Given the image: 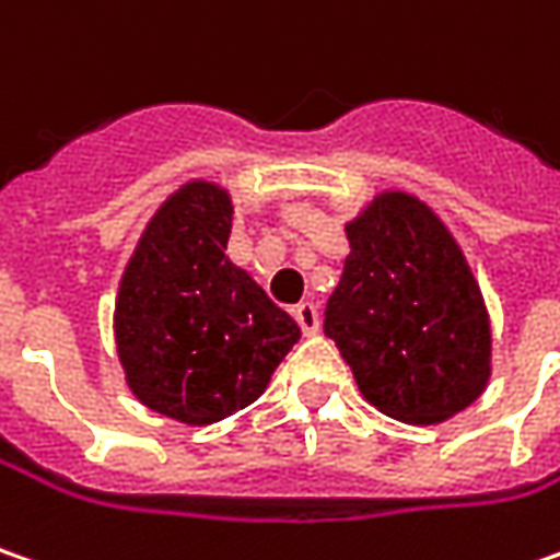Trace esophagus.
<instances>
[{"label": "esophagus", "mask_w": 560, "mask_h": 560, "mask_svg": "<svg viewBox=\"0 0 560 560\" xmlns=\"http://www.w3.org/2000/svg\"><path fill=\"white\" fill-rule=\"evenodd\" d=\"M294 318H298V325L303 328V335H316L318 331V306L316 303H310V300H303L294 306Z\"/></svg>", "instance_id": "obj_1"}]
</instances>
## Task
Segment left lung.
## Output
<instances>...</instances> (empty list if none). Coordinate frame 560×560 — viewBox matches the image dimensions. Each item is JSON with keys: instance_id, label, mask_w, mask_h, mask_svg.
I'll list each match as a JSON object with an SVG mask.
<instances>
[{"instance_id": "8db88e82", "label": "left lung", "mask_w": 560, "mask_h": 560, "mask_svg": "<svg viewBox=\"0 0 560 560\" xmlns=\"http://www.w3.org/2000/svg\"><path fill=\"white\" fill-rule=\"evenodd\" d=\"M350 257L325 310V335L359 394L406 424L468 409L492 375V325L462 244L409 191H377L343 225Z\"/></svg>"}]
</instances>
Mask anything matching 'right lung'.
Masks as SVG:
<instances>
[{
    "mask_svg": "<svg viewBox=\"0 0 560 560\" xmlns=\"http://www.w3.org/2000/svg\"><path fill=\"white\" fill-rule=\"evenodd\" d=\"M229 188L188 179L148 220L114 303L126 387L188 428L250 406L300 328L250 272L225 257Z\"/></svg>",
    "mask_w": 560,
    "mask_h": 560,
    "instance_id": "add662e5",
    "label": "right lung"
}]
</instances>
